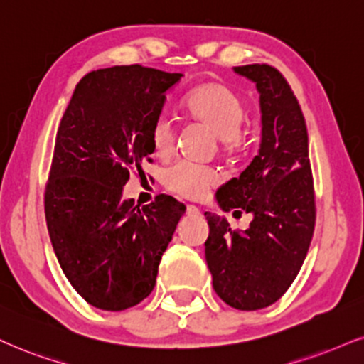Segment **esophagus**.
Listing matches in <instances>:
<instances>
[{
    "label": "esophagus",
    "instance_id": "1",
    "mask_svg": "<svg viewBox=\"0 0 364 364\" xmlns=\"http://www.w3.org/2000/svg\"><path fill=\"white\" fill-rule=\"evenodd\" d=\"M186 210H187V214H189V216H199V214H200V209L197 208V205H192V204L187 205Z\"/></svg>",
    "mask_w": 364,
    "mask_h": 364
}]
</instances>
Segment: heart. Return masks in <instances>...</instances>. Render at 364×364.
<instances>
[{"label":"heart","mask_w":364,"mask_h":364,"mask_svg":"<svg viewBox=\"0 0 364 364\" xmlns=\"http://www.w3.org/2000/svg\"><path fill=\"white\" fill-rule=\"evenodd\" d=\"M183 109L192 119L210 129L221 141V150L236 155L246 146L245 101L223 82H208L192 89L183 100ZM175 129L167 114H159L150 128L151 150L156 156H167L173 148ZM164 186L187 199H200L216 183V173L191 161H177L164 172Z\"/></svg>","instance_id":"1"}]
</instances>
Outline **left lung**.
Wrapping results in <instances>:
<instances>
[{"mask_svg": "<svg viewBox=\"0 0 364 364\" xmlns=\"http://www.w3.org/2000/svg\"><path fill=\"white\" fill-rule=\"evenodd\" d=\"M235 73L257 84L262 109L258 155L216 192L223 210L253 216L245 231L204 213L205 262L228 306L258 311L275 304L300 272L316 226V196L302 109L275 67L250 64Z\"/></svg>", "mask_w": 364, "mask_h": 364, "instance_id": "obj_1", "label": "left lung"}]
</instances>
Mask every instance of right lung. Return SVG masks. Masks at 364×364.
Wrapping results in <instances>:
<instances>
[{"instance_id":"add662e5","label":"right lung","mask_w":364,"mask_h":364,"mask_svg":"<svg viewBox=\"0 0 364 364\" xmlns=\"http://www.w3.org/2000/svg\"><path fill=\"white\" fill-rule=\"evenodd\" d=\"M182 74L116 65L75 86L57 129L45 219L62 272L102 311H124L154 290L161 255L186 213L170 196L123 199L129 172L154 154L150 128Z\"/></svg>"}]
</instances>
